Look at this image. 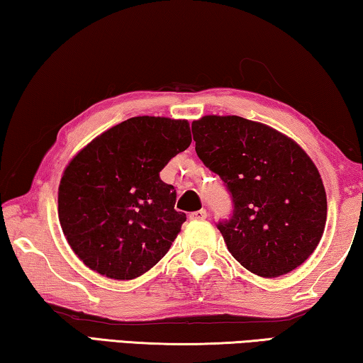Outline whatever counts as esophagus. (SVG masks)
<instances>
[{
	"label": "esophagus",
	"instance_id": "34e87169",
	"mask_svg": "<svg viewBox=\"0 0 363 363\" xmlns=\"http://www.w3.org/2000/svg\"><path fill=\"white\" fill-rule=\"evenodd\" d=\"M206 211L205 210H199V211H194V213H190V219L192 220H203V219H206Z\"/></svg>",
	"mask_w": 363,
	"mask_h": 363
}]
</instances>
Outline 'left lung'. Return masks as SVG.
I'll use <instances>...</instances> for the list:
<instances>
[{"mask_svg":"<svg viewBox=\"0 0 363 363\" xmlns=\"http://www.w3.org/2000/svg\"><path fill=\"white\" fill-rule=\"evenodd\" d=\"M192 133L196 155L232 194V218L218 224L229 253L266 279L301 266L327 223L322 176L303 147L237 115H205Z\"/></svg>","mask_w":363,"mask_h":363,"instance_id":"1","label":"left lung"}]
</instances>
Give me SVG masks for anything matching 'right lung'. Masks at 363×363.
Returning a JSON list of instances; mask_svg holds the SVG:
<instances>
[{"mask_svg": "<svg viewBox=\"0 0 363 363\" xmlns=\"http://www.w3.org/2000/svg\"><path fill=\"white\" fill-rule=\"evenodd\" d=\"M192 143L187 120L133 116L104 131L67 164L59 184V223L86 267L133 280L168 253L186 214L160 179Z\"/></svg>", "mask_w": 363, "mask_h": 363, "instance_id": "add662e5", "label": "right lung"}]
</instances>
